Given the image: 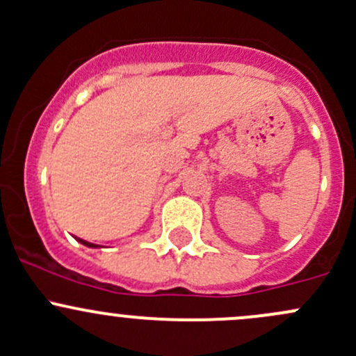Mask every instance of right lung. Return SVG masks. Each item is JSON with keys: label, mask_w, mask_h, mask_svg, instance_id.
Here are the masks:
<instances>
[{"label": "right lung", "mask_w": 356, "mask_h": 356, "mask_svg": "<svg viewBox=\"0 0 356 356\" xmlns=\"http://www.w3.org/2000/svg\"><path fill=\"white\" fill-rule=\"evenodd\" d=\"M79 243H81V244H85V246H90V248H97V244H93V243H88V241H83V239H79Z\"/></svg>", "instance_id": "right-lung-1"}]
</instances>
